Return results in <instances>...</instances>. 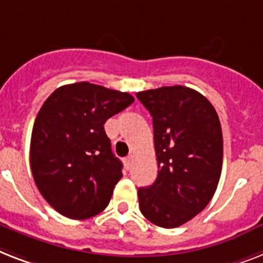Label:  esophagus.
<instances>
[{
  "instance_id": "esophagus-1",
  "label": "esophagus",
  "mask_w": 263,
  "mask_h": 263,
  "mask_svg": "<svg viewBox=\"0 0 263 263\" xmlns=\"http://www.w3.org/2000/svg\"><path fill=\"white\" fill-rule=\"evenodd\" d=\"M132 160H133V157H132V156L125 157V160H123V163H125V168H126V170H130V168H132Z\"/></svg>"
}]
</instances>
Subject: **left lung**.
Returning <instances> with one entry per match:
<instances>
[{"label": "left lung", "instance_id": "obj_1", "mask_svg": "<svg viewBox=\"0 0 263 263\" xmlns=\"http://www.w3.org/2000/svg\"><path fill=\"white\" fill-rule=\"evenodd\" d=\"M151 112L156 180L138 189L140 211L161 228H176L205 209L217 189L222 133L215 107L182 85L138 92Z\"/></svg>", "mask_w": 263, "mask_h": 263}]
</instances>
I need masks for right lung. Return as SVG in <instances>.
Here are the masks:
<instances>
[{"instance_id": "add662e5", "label": "right lung", "mask_w": 263, "mask_h": 263, "mask_svg": "<svg viewBox=\"0 0 263 263\" xmlns=\"http://www.w3.org/2000/svg\"><path fill=\"white\" fill-rule=\"evenodd\" d=\"M134 102L127 92L76 83L57 88L33 123L29 163L43 198L65 217L85 220L106 209L122 163L104 123Z\"/></svg>"}]
</instances>
